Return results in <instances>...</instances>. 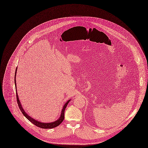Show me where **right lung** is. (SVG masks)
I'll use <instances>...</instances> for the list:
<instances>
[{"instance_id": "right-lung-1", "label": "right lung", "mask_w": 148, "mask_h": 148, "mask_svg": "<svg viewBox=\"0 0 148 148\" xmlns=\"http://www.w3.org/2000/svg\"><path fill=\"white\" fill-rule=\"evenodd\" d=\"M16 71H17V68L16 69V71H15V89H16V99H17V102H18L19 108L21 109V111L22 112L23 114L26 117V118H27L28 120H29L31 122H32L33 124H34L35 125H36V126H38L39 127L43 128V129H52V128H54V127H56L58 126V125H59L62 123V122L64 119V110H65V109H66L67 104L70 101V99L68 101H67V102L64 105V106L63 107V109L62 110V112H61V114H60V117L57 121H54L53 122H50V123H45V122H42L36 121V119L31 117L30 116H29V114L27 113H26L25 112V110L22 108V105H21V103L20 102V101L19 99V97H18V94H17L16 86V78H16Z\"/></svg>"}]
</instances>
